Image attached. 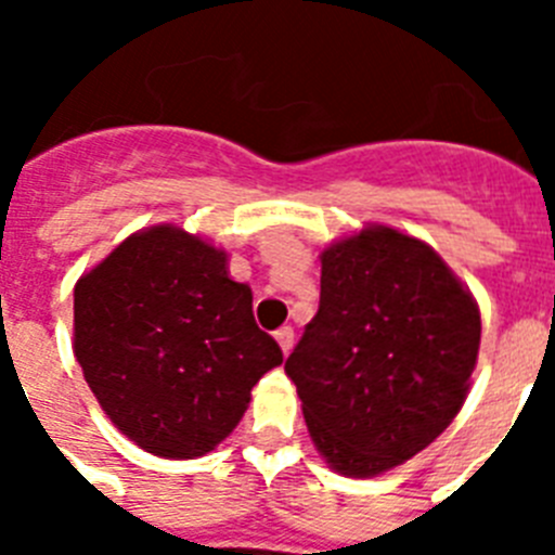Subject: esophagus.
<instances>
[{"instance_id":"34e87169","label":"esophagus","mask_w":555,"mask_h":555,"mask_svg":"<svg viewBox=\"0 0 555 555\" xmlns=\"http://www.w3.org/2000/svg\"><path fill=\"white\" fill-rule=\"evenodd\" d=\"M274 338H278L281 350L288 356V352H292V347H294V331H292V327H281V331L274 333Z\"/></svg>"}]
</instances>
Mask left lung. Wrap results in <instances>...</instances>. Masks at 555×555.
I'll list each match as a JSON object with an SVG mask.
<instances>
[{"mask_svg":"<svg viewBox=\"0 0 555 555\" xmlns=\"http://www.w3.org/2000/svg\"><path fill=\"white\" fill-rule=\"evenodd\" d=\"M320 261V311L286 375L331 469L375 478L428 448L467 400L478 302L430 244L389 224L327 244Z\"/></svg>","mask_w":555,"mask_h":555,"instance_id":"1","label":"left lung"}]
</instances>
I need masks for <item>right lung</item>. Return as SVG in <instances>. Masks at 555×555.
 Segmentation results:
<instances>
[{
    "label": "right lung",
    "instance_id": "right-lung-1",
    "mask_svg": "<svg viewBox=\"0 0 555 555\" xmlns=\"http://www.w3.org/2000/svg\"><path fill=\"white\" fill-rule=\"evenodd\" d=\"M75 358L116 428L160 459L224 442L283 352L228 253L178 224L127 235L75 286Z\"/></svg>",
    "mask_w": 555,
    "mask_h": 555
}]
</instances>
